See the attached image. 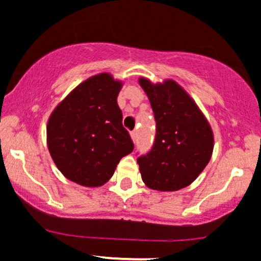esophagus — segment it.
<instances>
[{"label":"esophagus","instance_id":"1","mask_svg":"<svg viewBox=\"0 0 261 261\" xmlns=\"http://www.w3.org/2000/svg\"><path fill=\"white\" fill-rule=\"evenodd\" d=\"M131 139H133V141H136V138H138V133H136V130L131 131Z\"/></svg>","mask_w":261,"mask_h":261}]
</instances>
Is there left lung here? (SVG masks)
I'll return each mask as SVG.
<instances>
[{
  "label": "left lung",
  "instance_id": "obj_1",
  "mask_svg": "<svg viewBox=\"0 0 261 261\" xmlns=\"http://www.w3.org/2000/svg\"><path fill=\"white\" fill-rule=\"evenodd\" d=\"M156 121L152 149L138 158L142 181L159 191L190 185L209 164L214 135L206 117L188 92L172 80L152 84L139 79Z\"/></svg>",
  "mask_w": 261,
  "mask_h": 261
}]
</instances>
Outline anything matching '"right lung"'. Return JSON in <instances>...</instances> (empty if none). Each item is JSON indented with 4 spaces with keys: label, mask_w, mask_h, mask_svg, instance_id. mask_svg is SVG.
Returning a JSON list of instances; mask_svg holds the SVG:
<instances>
[{
    "label": "right lung",
    "mask_w": 261,
    "mask_h": 261,
    "mask_svg": "<svg viewBox=\"0 0 261 261\" xmlns=\"http://www.w3.org/2000/svg\"><path fill=\"white\" fill-rule=\"evenodd\" d=\"M122 82L108 72L81 82L52 111L47 146L65 177L97 188L111 179L134 144L122 126L117 95Z\"/></svg>",
    "instance_id": "right-lung-1"
}]
</instances>
